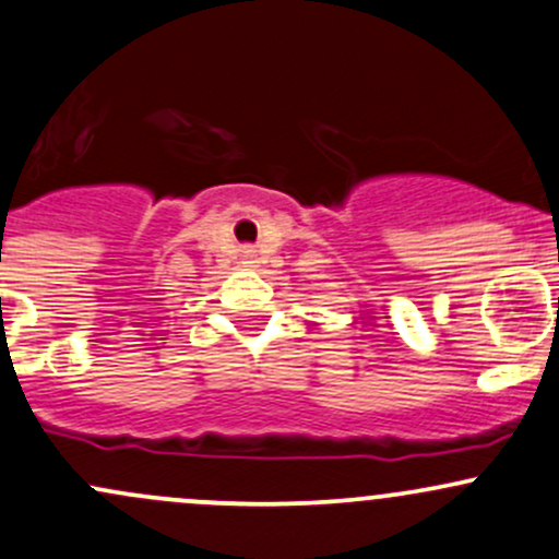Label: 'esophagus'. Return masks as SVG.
Returning a JSON list of instances; mask_svg holds the SVG:
<instances>
[{
    "label": "esophagus",
    "mask_w": 559,
    "mask_h": 559,
    "mask_svg": "<svg viewBox=\"0 0 559 559\" xmlns=\"http://www.w3.org/2000/svg\"><path fill=\"white\" fill-rule=\"evenodd\" d=\"M240 262H243L246 267H254V264H257V251L251 249V246H243V249H240Z\"/></svg>",
    "instance_id": "esophagus-1"
}]
</instances>
